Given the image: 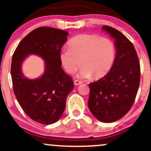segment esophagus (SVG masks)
<instances>
[{
  "label": "esophagus",
  "mask_w": 151,
  "mask_h": 151,
  "mask_svg": "<svg viewBox=\"0 0 151 151\" xmlns=\"http://www.w3.org/2000/svg\"><path fill=\"white\" fill-rule=\"evenodd\" d=\"M74 85H76V86H78V85H79V84H81V83H82V81H79V80H74Z\"/></svg>",
  "instance_id": "1"
}]
</instances>
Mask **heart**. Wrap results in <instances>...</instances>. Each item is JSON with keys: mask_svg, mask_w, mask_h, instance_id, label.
Masks as SVG:
<instances>
[{"mask_svg": "<svg viewBox=\"0 0 151 151\" xmlns=\"http://www.w3.org/2000/svg\"><path fill=\"white\" fill-rule=\"evenodd\" d=\"M69 48H63L60 60L65 70L72 74L83 66L78 77L99 79L111 70L116 58V46L108 38L97 34H83L72 38ZM81 63H80V61Z\"/></svg>", "mask_w": 151, "mask_h": 151, "instance_id": "b5f03b06", "label": "heart"}]
</instances>
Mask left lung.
Segmentation results:
<instances>
[{
    "instance_id": "obj_1",
    "label": "left lung",
    "mask_w": 151,
    "mask_h": 151,
    "mask_svg": "<svg viewBox=\"0 0 151 151\" xmlns=\"http://www.w3.org/2000/svg\"><path fill=\"white\" fill-rule=\"evenodd\" d=\"M115 39L116 58L106 75L89 83L88 108L96 119L112 122L126 115L135 101L140 83V63L132 43L120 32L103 26Z\"/></svg>"
}]
</instances>
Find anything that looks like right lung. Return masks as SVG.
Returning <instances> with one entry per match:
<instances>
[{
    "label": "right lung",
    "instance_id": "obj_1",
    "mask_svg": "<svg viewBox=\"0 0 151 151\" xmlns=\"http://www.w3.org/2000/svg\"><path fill=\"white\" fill-rule=\"evenodd\" d=\"M68 34L52 27H39L22 40L12 55L14 95L25 113L41 124H53L61 117L67 97L74 88L72 77L62 69L60 60ZM29 55H39L45 61V73L38 79H28L21 72L23 60Z\"/></svg>",
    "mask_w": 151,
    "mask_h": 151
}]
</instances>
